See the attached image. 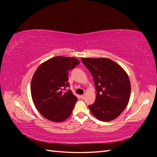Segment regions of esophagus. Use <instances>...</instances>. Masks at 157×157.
<instances>
[{"instance_id": "34e87169", "label": "esophagus", "mask_w": 157, "mask_h": 157, "mask_svg": "<svg viewBox=\"0 0 157 157\" xmlns=\"http://www.w3.org/2000/svg\"><path fill=\"white\" fill-rule=\"evenodd\" d=\"M80 97H81V98H82V99H84V98H85V95H84V94H83V95H82Z\"/></svg>"}]
</instances>
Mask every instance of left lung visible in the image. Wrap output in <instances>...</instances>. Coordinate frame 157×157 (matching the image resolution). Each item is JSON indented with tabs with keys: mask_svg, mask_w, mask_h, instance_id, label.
I'll return each mask as SVG.
<instances>
[{
	"mask_svg": "<svg viewBox=\"0 0 157 157\" xmlns=\"http://www.w3.org/2000/svg\"><path fill=\"white\" fill-rule=\"evenodd\" d=\"M82 62L91 73L97 92L89 109L98 120H113L129 102L131 84L128 75L118 63L107 58H82Z\"/></svg>",
	"mask_w": 157,
	"mask_h": 157,
	"instance_id": "8db88e82",
	"label": "left lung"
}]
</instances>
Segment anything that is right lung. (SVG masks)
Wrapping results in <instances>:
<instances>
[{"label": "right lung", "mask_w": 157, "mask_h": 157, "mask_svg": "<svg viewBox=\"0 0 157 157\" xmlns=\"http://www.w3.org/2000/svg\"><path fill=\"white\" fill-rule=\"evenodd\" d=\"M79 62L74 57H55L39 66L31 82L34 104L44 118L62 122L72 113L78 98L69 86L68 71Z\"/></svg>", "instance_id": "add662e5"}]
</instances>
